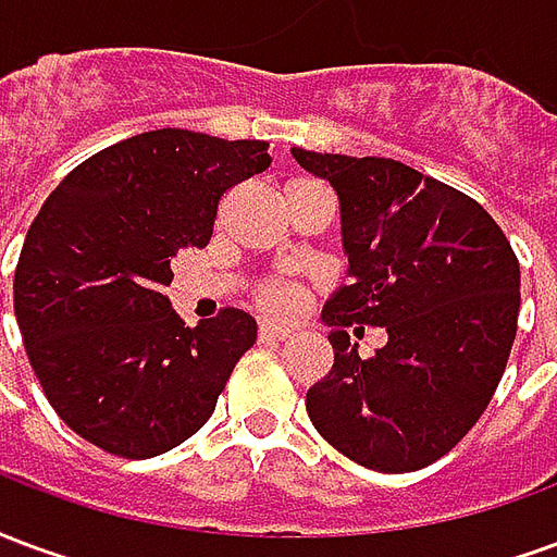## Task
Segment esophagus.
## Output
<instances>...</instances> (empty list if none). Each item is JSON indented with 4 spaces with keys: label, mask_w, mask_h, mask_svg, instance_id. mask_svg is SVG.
<instances>
[{
    "label": "esophagus",
    "mask_w": 557,
    "mask_h": 557,
    "mask_svg": "<svg viewBox=\"0 0 557 557\" xmlns=\"http://www.w3.org/2000/svg\"><path fill=\"white\" fill-rule=\"evenodd\" d=\"M289 337V327H280V325H262L259 327V339L262 343H280V339Z\"/></svg>",
    "instance_id": "obj_1"
}]
</instances>
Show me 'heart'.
<instances>
[{
	"instance_id": "1",
	"label": "heart",
	"mask_w": 557,
	"mask_h": 557,
	"mask_svg": "<svg viewBox=\"0 0 557 557\" xmlns=\"http://www.w3.org/2000/svg\"><path fill=\"white\" fill-rule=\"evenodd\" d=\"M307 184H315V182H307V178H298V182H292L289 187H307ZM256 301L259 307L271 315H292L304 301V292L298 286H292L286 280H268L265 286L259 289L256 295Z\"/></svg>"
}]
</instances>
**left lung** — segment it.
Here are the masks:
<instances>
[{
	"label": "left lung",
	"mask_w": 557,
	"mask_h": 557,
	"mask_svg": "<svg viewBox=\"0 0 557 557\" xmlns=\"http://www.w3.org/2000/svg\"><path fill=\"white\" fill-rule=\"evenodd\" d=\"M339 199L349 286L322 307L334 367L307 414L358 466L403 474L442 459L490 406L519 319V262L471 196L391 158L292 148ZM349 324L385 326L361 359Z\"/></svg>",
	"instance_id": "obj_1"
}]
</instances>
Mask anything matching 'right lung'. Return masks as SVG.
Instances as JSON below:
<instances>
[{
    "instance_id": "1",
    "label": "right lung",
    "mask_w": 557,
    "mask_h": 557,
    "mask_svg": "<svg viewBox=\"0 0 557 557\" xmlns=\"http://www.w3.org/2000/svg\"><path fill=\"white\" fill-rule=\"evenodd\" d=\"M268 163L262 139L163 127L91 154L47 196L14 313L50 406L86 442L148 459L211 418L256 319L230 307L187 327L163 289L172 256L211 242L220 196Z\"/></svg>"
}]
</instances>
